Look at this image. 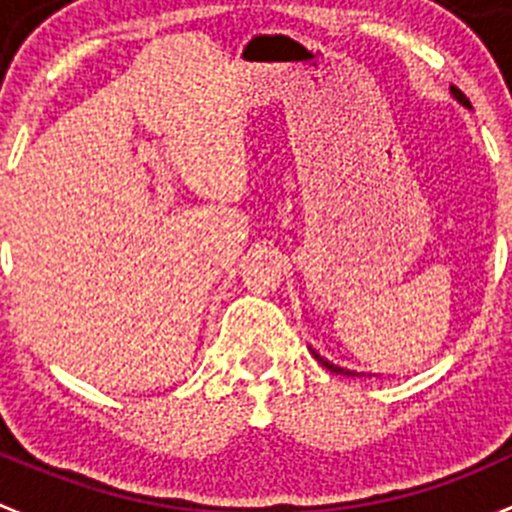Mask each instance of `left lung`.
Returning <instances> with one entry per match:
<instances>
[{
  "mask_svg": "<svg viewBox=\"0 0 512 512\" xmlns=\"http://www.w3.org/2000/svg\"><path fill=\"white\" fill-rule=\"evenodd\" d=\"M453 94H455V97L460 99V102H463V104H468V97H465V94L460 92V89H453ZM312 355H315V357H317V362H322V367H327V370H330V372H340V375H350V377H355V375H357L355 370H345V367H337V365H332V362L322 360V357L317 355V352H312Z\"/></svg>",
  "mask_w": 512,
  "mask_h": 512,
  "instance_id": "obj_1",
  "label": "left lung"
}]
</instances>
